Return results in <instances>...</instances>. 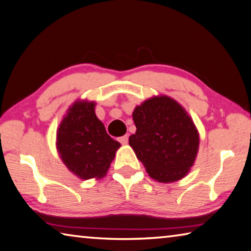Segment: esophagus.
I'll return each mask as SVG.
<instances>
[{
  "mask_svg": "<svg viewBox=\"0 0 251 251\" xmlns=\"http://www.w3.org/2000/svg\"><path fill=\"white\" fill-rule=\"evenodd\" d=\"M118 141H120L121 144H127V143H128V135L122 136V137L118 138Z\"/></svg>",
  "mask_w": 251,
  "mask_h": 251,
  "instance_id": "obj_1",
  "label": "esophagus"
}]
</instances>
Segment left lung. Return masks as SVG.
<instances>
[{"label":"left lung","mask_w":251,"mask_h":251,"mask_svg":"<svg viewBox=\"0 0 251 251\" xmlns=\"http://www.w3.org/2000/svg\"><path fill=\"white\" fill-rule=\"evenodd\" d=\"M136 133L129 145L152 179L162 183L183 177L193 166L199 133L179 103L169 97H154L133 112Z\"/></svg>","instance_id":"8db88e82"}]
</instances>
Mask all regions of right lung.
<instances>
[{"mask_svg": "<svg viewBox=\"0 0 251 251\" xmlns=\"http://www.w3.org/2000/svg\"><path fill=\"white\" fill-rule=\"evenodd\" d=\"M94 106L93 102H75L57 131L60 158L68 169L84 180L105 176L121 146L106 133Z\"/></svg>", "mask_w": 251, "mask_h": 251, "instance_id": "add662e5", "label": "right lung"}]
</instances>
